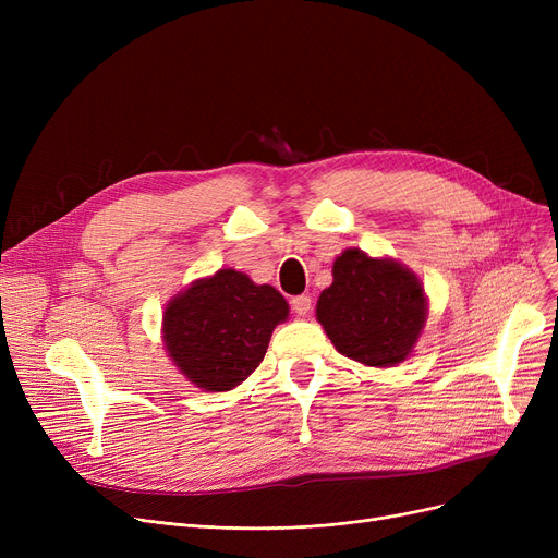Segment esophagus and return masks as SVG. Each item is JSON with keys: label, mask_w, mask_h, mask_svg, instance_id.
Here are the masks:
<instances>
[{"label": "esophagus", "mask_w": 558, "mask_h": 558, "mask_svg": "<svg viewBox=\"0 0 558 558\" xmlns=\"http://www.w3.org/2000/svg\"><path fill=\"white\" fill-rule=\"evenodd\" d=\"M291 310H294L299 316H307L310 310H312V299L301 294V296H294L291 299Z\"/></svg>", "instance_id": "obj_1"}]
</instances>
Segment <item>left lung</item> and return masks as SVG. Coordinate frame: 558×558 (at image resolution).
<instances>
[{"label":"left lung","mask_w":558,"mask_h":558,"mask_svg":"<svg viewBox=\"0 0 558 558\" xmlns=\"http://www.w3.org/2000/svg\"><path fill=\"white\" fill-rule=\"evenodd\" d=\"M332 278L318 296L316 316L341 355L393 366L412 353L427 314L423 284L412 271L348 248L335 259Z\"/></svg>","instance_id":"8db88e82"}]
</instances>
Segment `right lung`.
<instances>
[{
    "mask_svg": "<svg viewBox=\"0 0 558 558\" xmlns=\"http://www.w3.org/2000/svg\"><path fill=\"white\" fill-rule=\"evenodd\" d=\"M287 314L278 289L221 269L167 305L165 345L190 383L205 391H228L259 366L274 328Z\"/></svg>",
    "mask_w": 558,
    "mask_h": 558,
    "instance_id": "obj_1",
    "label": "right lung"
}]
</instances>
